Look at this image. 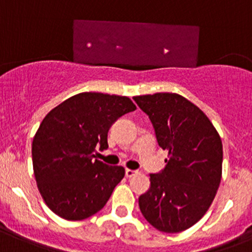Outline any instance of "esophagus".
I'll return each instance as SVG.
<instances>
[{
    "label": "esophagus",
    "instance_id": "34e87169",
    "mask_svg": "<svg viewBox=\"0 0 252 252\" xmlns=\"http://www.w3.org/2000/svg\"><path fill=\"white\" fill-rule=\"evenodd\" d=\"M135 174H138L137 170H131V169H126V178H131L134 176Z\"/></svg>",
    "mask_w": 252,
    "mask_h": 252
}]
</instances>
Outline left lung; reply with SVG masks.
<instances>
[{
  "instance_id": "1",
  "label": "left lung",
  "mask_w": 252,
  "mask_h": 252,
  "mask_svg": "<svg viewBox=\"0 0 252 252\" xmlns=\"http://www.w3.org/2000/svg\"><path fill=\"white\" fill-rule=\"evenodd\" d=\"M149 115L159 147L168 152L161 173L150 174L139 208L152 226L180 232L196 224L215 197L222 174V143L199 107L176 93L133 97Z\"/></svg>"
}]
</instances>
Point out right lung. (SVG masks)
<instances>
[{"mask_svg": "<svg viewBox=\"0 0 252 252\" xmlns=\"http://www.w3.org/2000/svg\"><path fill=\"white\" fill-rule=\"evenodd\" d=\"M137 107L126 95L83 92L44 117L32 142L37 187L46 205L65 220H83L102 210L124 178L123 166L95 158L108 148V130Z\"/></svg>", "mask_w": 252, "mask_h": 252, "instance_id": "1", "label": "right lung"}]
</instances>
